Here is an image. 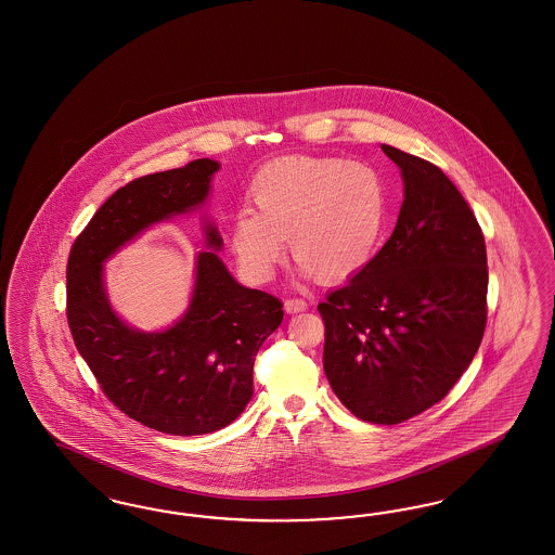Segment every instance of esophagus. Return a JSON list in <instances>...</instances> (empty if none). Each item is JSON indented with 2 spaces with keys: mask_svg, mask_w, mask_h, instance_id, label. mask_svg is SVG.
Instances as JSON below:
<instances>
[{
  "mask_svg": "<svg viewBox=\"0 0 555 555\" xmlns=\"http://www.w3.org/2000/svg\"><path fill=\"white\" fill-rule=\"evenodd\" d=\"M308 310V301L301 297H288L285 299V311L287 313H297V311Z\"/></svg>",
  "mask_w": 555,
  "mask_h": 555,
  "instance_id": "obj_1",
  "label": "esophagus"
}]
</instances>
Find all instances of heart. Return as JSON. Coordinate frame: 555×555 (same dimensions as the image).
<instances>
[{
	"instance_id": "1",
	"label": "heart",
	"mask_w": 555,
	"mask_h": 555,
	"mask_svg": "<svg viewBox=\"0 0 555 555\" xmlns=\"http://www.w3.org/2000/svg\"><path fill=\"white\" fill-rule=\"evenodd\" d=\"M256 210L231 224V247L254 281H268L288 251L304 274L345 281L376 256L390 212L379 171L340 156H287L249 185Z\"/></svg>"
}]
</instances>
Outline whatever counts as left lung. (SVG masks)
Listing matches in <instances>:
<instances>
[{
    "label": "left lung",
    "instance_id": "1",
    "mask_svg": "<svg viewBox=\"0 0 555 555\" xmlns=\"http://www.w3.org/2000/svg\"><path fill=\"white\" fill-rule=\"evenodd\" d=\"M404 199L372 262L318 306L324 372L363 422H406L450 392L488 322V251L479 222L442 169L382 144Z\"/></svg>",
    "mask_w": 555,
    "mask_h": 555
}]
</instances>
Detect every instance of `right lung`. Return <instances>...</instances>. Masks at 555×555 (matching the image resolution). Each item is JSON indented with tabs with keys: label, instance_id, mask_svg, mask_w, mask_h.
Segmentation results:
<instances>
[{
	"label": "right lung",
	"instance_id": "add662e5",
	"mask_svg": "<svg viewBox=\"0 0 555 555\" xmlns=\"http://www.w3.org/2000/svg\"><path fill=\"white\" fill-rule=\"evenodd\" d=\"M219 163L198 158L185 167L133 179L94 212L67 258L69 333L103 395L151 429L199 436L235 422L254 392V361L283 322L274 295L245 288L217 251H199L196 285L183 318L163 333L124 324L103 287V262L146 227L204 204ZM206 245L222 240L206 222Z\"/></svg>",
	"mask_w": 555,
	"mask_h": 555
}]
</instances>
